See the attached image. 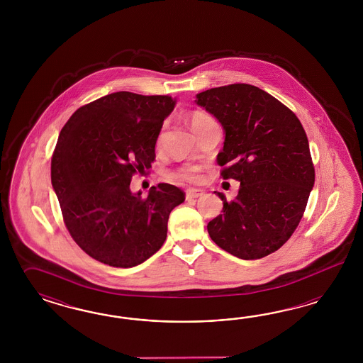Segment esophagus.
<instances>
[{
    "mask_svg": "<svg viewBox=\"0 0 363 363\" xmlns=\"http://www.w3.org/2000/svg\"><path fill=\"white\" fill-rule=\"evenodd\" d=\"M205 193H203V190H201V189H189L186 191V198L187 199H191V198H199L202 197Z\"/></svg>",
    "mask_w": 363,
    "mask_h": 363,
    "instance_id": "34e87169",
    "label": "esophagus"
}]
</instances>
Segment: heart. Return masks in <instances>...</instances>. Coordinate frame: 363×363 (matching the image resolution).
<instances>
[{
  "mask_svg": "<svg viewBox=\"0 0 363 363\" xmlns=\"http://www.w3.org/2000/svg\"><path fill=\"white\" fill-rule=\"evenodd\" d=\"M211 120L208 114L202 113V111H194L191 116H190V126L191 129L197 128L198 125L203 123L205 121H209ZM161 141V135L158 138V143ZM177 177L184 179V181H189V182H197L199 181V173H198V167L196 166H185L182 169H179V172L177 173Z\"/></svg>",
  "mask_w": 363,
  "mask_h": 363,
  "instance_id": "1",
  "label": "heart"
}]
</instances>
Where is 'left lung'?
<instances>
[{
	"label": "left lung",
	"instance_id": "1",
	"mask_svg": "<svg viewBox=\"0 0 363 363\" xmlns=\"http://www.w3.org/2000/svg\"><path fill=\"white\" fill-rule=\"evenodd\" d=\"M196 104L223 128L220 176L237 179L238 196L208 223L210 238L241 259H259L285 243L314 186L308 137L297 116L262 89L233 84L198 93Z\"/></svg>",
	"mask_w": 363,
	"mask_h": 363
}]
</instances>
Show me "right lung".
I'll return each mask as SVG.
<instances>
[{"label":"right lung","instance_id":"obj_1","mask_svg":"<svg viewBox=\"0 0 363 363\" xmlns=\"http://www.w3.org/2000/svg\"><path fill=\"white\" fill-rule=\"evenodd\" d=\"M169 96L117 91L96 99L69 118L52 158V185L66 228L91 258L133 267L157 253L167 235L170 211L185 193L158 184L133 193L134 173H146L166 117Z\"/></svg>","mask_w":363,"mask_h":363}]
</instances>
